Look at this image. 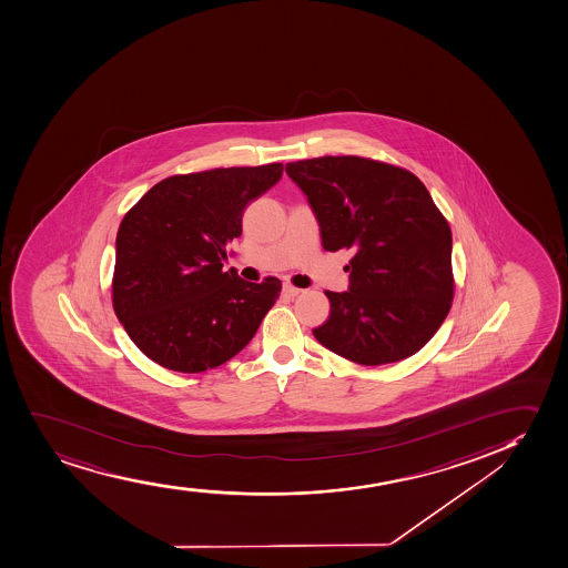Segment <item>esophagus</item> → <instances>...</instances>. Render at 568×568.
I'll return each mask as SVG.
<instances>
[{"label":"esophagus","instance_id":"34e87169","mask_svg":"<svg viewBox=\"0 0 568 568\" xmlns=\"http://www.w3.org/2000/svg\"><path fill=\"white\" fill-rule=\"evenodd\" d=\"M283 293L287 294V296H291V298H294V296H298V294L302 293V288L293 287V285L285 283V285H283Z\"/></svg>","mask_w":568,"mask_h":568}]
</instances>
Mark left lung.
<instances>
[{
  "label": "left lung",
  "mask_w": 568,
  "mask_h": 568,
  "mask_svg": "<svg viewBox=\"0 0 568 568\" xmlns=\"http://www.w3.org/2000/svg\"><path fill=\"white\" fill-rule=\"evenodd\" d=\"M307 197L326 251L353 248L349 288L331 293L313 331L326 349L364 364L398 363L433 338L453 300L452 230L414 173L361 156L285 166Z\"/></svg>",
  "instance_id": "1"
}]
</instances>
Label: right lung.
<instances>
[{
	"instance_id": "add662e5",
	"label": "right lung",
	"mask_w": 568,
	"mask_h": 568,
	"mask_svg": "<svg viewBox=\"0 0 568 568\" xmlns=\"http://www.w3.org/2000/svg\"><path fill=\"white\" fill-rule=\"evenodd\" d=\"M283 164L173 175L145 192L116 234L113 307L128 336L168 371H210L253 339L280 298L275 277L223 272L245 205L270 191Z\"/></svg>"
}]
</instances>
